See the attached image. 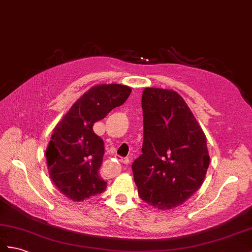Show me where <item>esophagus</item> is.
Instances as JSON below:
<instances>
[{
	"label": "esophagus",
	"mask_w": 252,
	"mask_h": 252,
	"mask_svg": "<svg viewBox=\"0 0 252 252\" xmlns=\"http://www.w3.org/2000/svg\"><path fill=\"white\" fill-rule=\"evenodd\" d=\"M120 161L122 162V163H124V164H129V158H121L120 159Z\"/></svg>",
	"instance_id": "1"
}]
</instances>
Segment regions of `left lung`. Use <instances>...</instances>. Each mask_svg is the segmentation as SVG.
<instances>
[{"label":"left lung","instance_id":"obj_1","mask_svg":"<svg viewBox=\"0 0 252 252\" xmlns=\"http://www.w3.org/2000/svg\"><path fill=\"white\" fill-rule=\"evenodd\" d=\"M142 110V154L131 165L133 180L141 199L168 211L203 184L210 165L206 137L175 91L144 89Z\"/></svg>","mask_w":252,"mask_h":252}]
</instances>
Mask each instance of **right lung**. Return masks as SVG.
Masks as SVG:
<instances>
[{"instance_id": "add662e5", "label": "right lung", "mask_w": 252, "mask_h": 252, "mask_svg": "<svg viewBox=\"0 0 252 252\" xmlns=\"http://www.w3.org/2000/svg\"><path fill=\"white\" fill-rule=\"evenodd\" d=\"M131 89L123 84H99L79 98L54 127L46 150L50 179L72 201H83L101 193L107 183L99 176L105 154L103 141L93 130L129 97Z\"/></svg>"}]
</instances>
